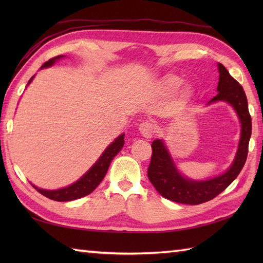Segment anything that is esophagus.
<instances>
[{"label":"esophagus","mask_w":263,"mask_h":263,"mask_svg":"<svg viewBox=\"0 0 263 263\" xmlns=\"http://www.w3.org/2000/svg\"><path fill=\"white\" fill-rule=\"evenodd\" d=\"M139 131H140V133L142 135V137L144 138H152L154 136V125L152 122L149 121H144L142 122L140 125H139Z\"/></svg>","instance_id":"obj_1"}]
</instances>
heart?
I'll return each mask as SVG.
<instances>
[{"label": "heart", "instance_id": "1", "mask_svg": "<svg viewBox=\"0 0 263 263\" xmlns=\"http://www.w3.org/2000/svg\"><path fill=\"white\" fill-rule=\"evenodd\" d=\"M182 83V80L180 77L177 76H173V74H170L164 78V81H163V85H164V88L166 89L167 91H175L176 89L180 87V85ZM192 95V89L190 87H186L184 90L182 91L181 93V97L182 98H187Z\"/></svg>", "mask_w": 263, "mask_h": 263}]
</instances>
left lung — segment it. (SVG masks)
Masks as SVG:
<instances>
[{"label":"left lung","mask_w":263,"mask_h":263,"mask_svg":"<svg viewBox=\"0 0 263 263\" xmlns=\"http://www.w3.org/2000/svg\"><path fill=\"white\" fill-rule=\"evenodd\" d=\"M219 81L217 96L206 105L217 102L230 104L236 111L241 124V137L232 165L215 177L206 180H192L177 170L163 139L152 143L153 156L148 168V177L158 193L166 199L184 204H200L217 197L238 176L247 161L249 141L252 132V122L249 113L247 95L243 87L234 79L224 65L218 63Z\"/></svg>","instance_id":"1"}]
</instances>
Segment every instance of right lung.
<instances>
[{
	"mask_svg": "<svg viewBox=\"0 0 263 263\" xmlns=\"http://www.w3.org/2000/svg\"><path fill=\"white\" fill-rule=\"evenodd\" d=\"M64 58L65 55H59V57H55L49 61H47L46 63H44V65L41 66V69L49 68V66L54 65L58 61ZM33 78H35V76L30 78V80L28 81L27 86L30 85L31 81L33 80ZM124 136H125L124 133H122V135L117 137L115 140L104 150L103 154L100 155V157L97 159L96 163H95L90 168H89L85 174L79 178V180L70 184V185L62 189H58V190H45V189H41L36 185H33V184H31V185L35 187L39 193L45 195L46 198L54 201H60V202H65V201H72V200L86 197V195L90 194L93 190L99 185V183L103 181L106 173H107V170L111 163V160H113V158L121 152V149L123 148V146H124Z\"/></svg>",
	"mask_w": 263,
	"mask_h": 263,
	"instance_id": "obj_1",
	"label": "right lung"
}]
</instances>
